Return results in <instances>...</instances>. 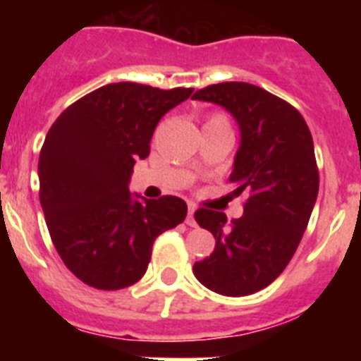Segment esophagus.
<instances>
[{
  "instance_id": "34e87169",
  "label": "esophagus",
  "mask_w": 361,
  "mask_h": 361,
  "mask_svg": "<svg viewBox=\"0 0 361 361\" xmlns=\"http://www.w3.org/2000/svg\"><path fill=\"white\" fill-rule=\"evenodd\" d=\"M195 208H193V206H190V208H188V215H186V224L190 226V228H195L197 226V222H195Z\"/></svg>"
}]
</instances>
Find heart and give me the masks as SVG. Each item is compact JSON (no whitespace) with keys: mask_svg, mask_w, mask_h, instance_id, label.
I'll use <instances>...</instances> for the list:
<instances>
[{"mask_svg":"<svg viewBox=\"0 0 361 361\" xmlns=\"http://www.w3.org/2000/svg\"><path fill=\"white\" fill-rule=\"evenodd\" d=\"M204 130H222V132L231 133V124L226 114L222 111H213L206 117V123H204Z\"/></svg>","mask_w":361,"mask_h":361,"instance_id":"b5f03b06","label":"heart"}]
</instances>
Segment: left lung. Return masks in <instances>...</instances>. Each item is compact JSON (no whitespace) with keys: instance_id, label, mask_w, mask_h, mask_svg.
<instances>
[{"instance_id":"obj_1","label":"left lung","mask_w":361,"mask_h":361,"mask_svg":"<svg viewBox=\"0 0 361 361\" xmlns=\"http://www.w3.org/2000/svg\"><path fill=\"white\" fill-rule=\"evenodd\" d=\"M193 99L220 104L240 126L229 180L244 193V215L200 208L195 220L215 237V250L193 266L202 286L224 296L253 295L286 269L318 197V166L307 123L295 106L250 82H219Z\"/></svg>"}]
</instances>
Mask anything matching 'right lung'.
I'll return each instance as SVG.
<instances>
[{
	"label": "right lung",
	"mask_w": 361,
	"mask_h": 361,
	"mask_svg": "<svg viewBox=\"0 0 361 361\" xmlns=\"http://www.w3.org/2000/svg\"><path fill=\"white\" fill-rule=\"evenodd\" d=\"M191 92L111 82L70 104L47 133L41 208L57 253L86 286L116 291L139 282L155 238L186 219L183 199L135 200L128 183L159 121Z\"/></svg>",
	"instance_id": "add662e5"
}]
</instances>
